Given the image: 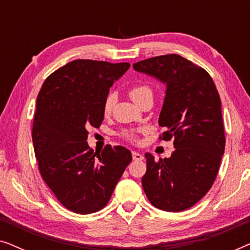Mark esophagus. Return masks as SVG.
Here are the masks:
<instances>
[{
    "instance_id": "1",
    "label": "esophagus",
    "mask_w": 250,
    "mask_h": 250,
    "mask_svg": "<svg viewBox=\"0 0 250 250\" xmlns=\"http://www.w3.org/2000/svg\"><path fill=\"white\" fill-rule=\"evenodd\" d=\"M132 157H133V160H135V162H141V160L145 159V157H143L141 153H139L136 151L132 152Z\"/></svg>"
}]
</instances>
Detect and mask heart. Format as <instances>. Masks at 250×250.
I'll list each match as a JSON object with an SVG mask.
<instances>
[{
    "mask_svg": "<svg viewBox=\"0 0 250 250\" xmlns=\"http://www.w3.org/2000/svg\"><path fill=\"white\" fill-rule=\"evenodd\" d=\"M146 92H151L149 86H146V85H138V86L132 87L131 90H129V97H131L134 101H136L140 97H141V95L146 93ZM114 104H115V95L109 94L107 99H105L104 104V110L105 114H108V112L111 111L112 107H114ZM123 135H124L125 138H127L128 140H135L136 131L135 129H127V131L123 132Z\"/></svg>",
    "mask_w": 250,
    "mask_h": 250,
    "instance_id": "obj_1",
    "label": "heart"
}]
</instances>
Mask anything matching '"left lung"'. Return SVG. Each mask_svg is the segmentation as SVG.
I'll return each instance as SVG.
<instances>
[{
  "label": "left lung",
  "instance_id": "1",
  "mask_svg": "<svg viewBox=\"0 0 250 250\" xmlns=\"http://www.w3.org/2000/svg\"><path fill=\"white\" fill-rule=\"evenodd\" d=\"M134 70L166 85L160 139H174L169 158L156 162L146 152L143 190L153 206L182 211L197 204L213 186L225 148L221 99L209 74L179 54L153 57Z\"/></svg>",
  "mask_w": 250,
  "mask_h": 250
}]
</instances>
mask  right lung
I'll list each match as a JSON object with an SVG mask.
<instances>
[{
    "mask_svg": "<svg viewBox=\"0 0 250 250\" xmlns=\"http://www.w3.org/2000/svg\"><path fill=\"white\" fill-rule=\"evenodd\" d=\"M129 66L74 60L50 75L37 97L32 136L41 175L74 213L102 209L132 160L122 146L94 152L86 142L87 128L104 121L109 88Z\"/></svg>",
    "mask_w": 250,
    "mask_h": 250,
    "instance_id": "obj_1",
    "label": "right lung"
}]
</instances>
